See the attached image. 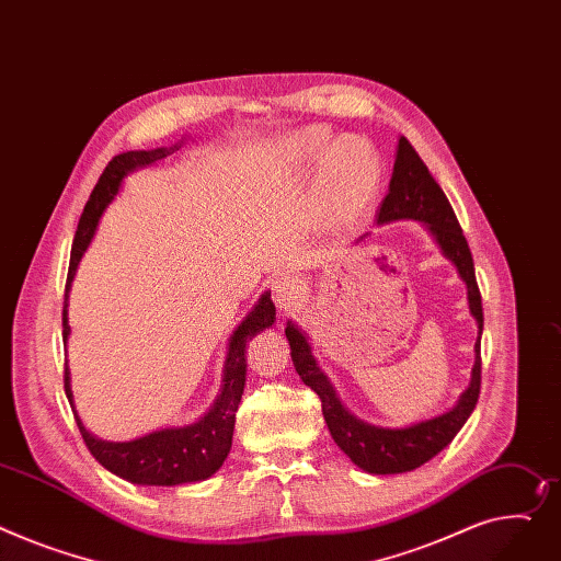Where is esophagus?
Masks as SVG:
<instances>
[{
    "label": "esophagus",
    "mask_w": 561,
    "mask_h": 561,
    "mask_svg": "<svg viewBox=\"0 0 561 561\" xmlns=\"http://www.w3.org/2000/svg\"><path fill=\"white\" fill-rule=\"evenodd\" d=\"M300 282H297L295 277H288V275H284V277H277L275 282H273V302H275V307L282 311V313H286L290 307H293V302H295V297H297V286Z\"/></svg>",
    "instance_id": "34e87169"
}]
</instances>
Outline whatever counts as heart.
<instances>
[{"label":"heart","instance_id":"1","mask_svg":"<svg viewBox=\"0 0 561 561\" xmlns=\"http://www.w3.org/2000/svg\"><path fill=\"white\" fill-rule=\"evenodd\" d=\"M302 164L320 167L316 180L313 211L327 226H343L356 218L375 198L381 182V162L365 139L345 137L333 141L324 130H305L293 144Z\"/></svg>","mask_w":561,"mask_h":561}]
</instances>
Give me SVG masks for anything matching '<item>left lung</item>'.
<instances>
[{
	"label": "left lung",
	"mask_w": 561,
	"mask_h": 561,
	"mask_svg": "<svg viewBox=\"0 0 561 561\" xmlns=\"http://www.w3.org/2000/svg\"><path fill=\"white\" fill-rule=\"evenodd\" d=\"M401 218L422 220L442 254L458 268L460 279L467 284L469 311L478 324L476 341V360L471 369L469 388L462 392L458 403L446 410L444 415L433 420L405 426V428H381L360 422L343 405L341 397L335 394L331 381L320 369L311 345L302 329L293 322L286 324V339L290 345V358L300 379L320 397L322 415L329 426L333 442L341 446V451L367 473H405L422 467L435 458L444 446H449L458 431L465 426L480 394V335H482V302L476 284V271L469 243L462 234L460 222L454 214V207L446 201L439 184L433 180L428 167L422 162L417 151L405 137H399L397 158L390 178V190L379 207L377 222H392ZM363 234L358 241H363ZM356 241V243H358Z\"/></svg>",
	"instance_id": "1"
}]
</instances>
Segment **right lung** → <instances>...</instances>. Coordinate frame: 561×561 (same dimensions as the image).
Masks as SVG:
<instances>
[{"instance_id": "1", "label": "right lung", "mask_w": 561, "mask_h": 561, "mask_svg": "<svg viewBox=\"0 0 561 561\" xmlns=\"http://www.w3.org/2000/svg\"><path fill=\"white\" fill-rule=\"evenodd\" d=\"M180 146L182 144H173L169 148H153V151H128L112 158L103 169L96 186L90 194V201L85 203L77 234H73L69 273L65 284V307H62V341L65 343L69 339V322H67L69 288H71L73 275H77L79 261L96 232L101 214L112 201H115V196L122 190V182L128 173L175 153ZM273 322H275V305L271 300V293H264L259 297L254 309L230 335L226 365H222L220 394L216 397L214 405L207 410V413L194 424L178 426V428H162L130 442H105L94 437L83 426L77 408H73L69 367L65 363V394L69 399L73 420H77V426L83 435V442L90 449V454L107 471L117 473L119 478L130 480L135 484L173 488V484L198 482L214 476L222 467V462H226L232 449L237 410H239L243 386H245V367H248L245 345L259 331L273 327Z\"/></svg>"}]
</instances>
